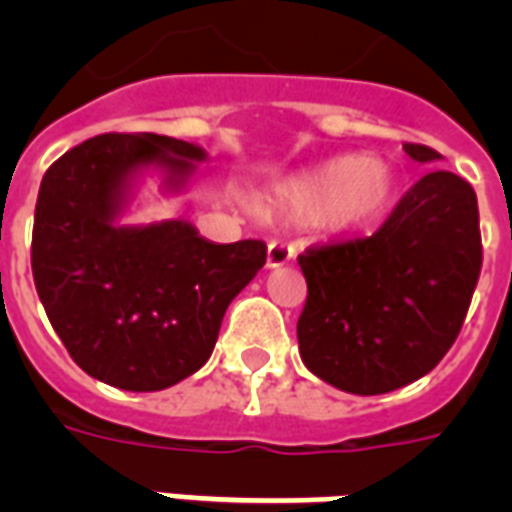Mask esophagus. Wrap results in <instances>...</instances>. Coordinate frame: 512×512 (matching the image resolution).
<instances>
[{"instance_id": "1", "label": "esophagus", "mask_w": 512, "mask_h": 512, "mask_svg": "<svg viewBox=\"0 0 512 512\" xmlns=\"http://www.w3.org/2000/svg\"><path fill=\"white\" fill-rule=\"evenodd\" d=\"M292 257H295L292 247L281 244V241H271V244H268V257H265V268H281V265H287Z\"/></svg>"}]
</instances>
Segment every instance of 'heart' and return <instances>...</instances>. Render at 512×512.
I'll return each instance as SVG.
<instances>
[{
  "instance_id": "heart-1",
  "label": "heart",
  "mask_w": 512,
  "mask_h": 512,
  "mask_svg": "<svg viewBox=\"0 0 512 512\" xmlns=\"http://www.w3.org/2000/svg\"><path fill=\"white\" fill-rule=\"evenodd\" d=\"M398 175L385 159L348 154L295 177L281 191V204L297 220H324L337 231L361 228L388 209Z\"/></svg>"
}]
</instances>
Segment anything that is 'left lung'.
Returning a JSON list of instances; mask_svg holds the SVG:
<instances>
[{"instance_id":"obj_1","label":"left lung","mask_w":512,"mask_h":512,"mask_svg":"<svg viewBox=\"0 0 512 512\" xmlns=\"http://www.w3.org/2000/svg\"><path fill=\"white\" fill-rule=\"evenodd\" d=\"M404 151L420 164L441 159L417 143ZM481 260L476 191L454 172H428L377 233L297 257L308 281L303 364L356 396L420 380L460 335Z\"/></svg>"}]
</instances>
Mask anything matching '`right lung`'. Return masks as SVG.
I'll use <instances>...</instances> for the list:
<instances>
[{"label":"right lung","instance_id":"obj_1","mask_svg":"<svg viewBox=\"0 0 512 512\" xmlns=\"http://www.w3.org/2000/svg\"><path fill=\"white\" fill-rule=\"evenodd\" d=\"M207 151L135 132L63 154L39 185L31 271L76 364L122 390H164L207 364L225 308L265 265L257 239L215 244L188 220L122 225L148 170L180 193Z\"/></svg>","mask_w":512,"mask_h":512}]
</instances>
